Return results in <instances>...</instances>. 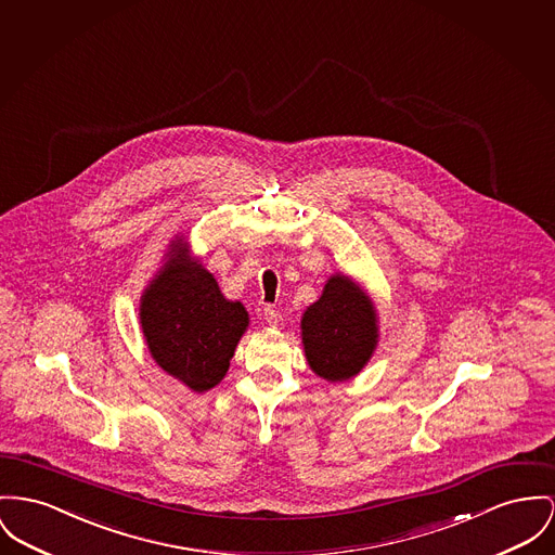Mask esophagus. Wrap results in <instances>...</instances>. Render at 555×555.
Listing matches in <instances>:
<instances>
[{
    "label": "esophagus",
    "mask_w": 555,
    "mask_h": 555,
    "mask_svg": "<svg viewBox=\"0 0 555 555\" xmlns=\"http://www.w3.org/2000/svg\"><path fill=\"white\" fill-rule=\"evenodd\" d=\"M262 320L271 326V328H278L284 320H282V313L278 311V309H273V307H264L262 309Z\"/></svg>",
    "instance_id": "34e87169"
}]
</instances>
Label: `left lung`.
Masks as SVG:
<instances>
[{"label":"left lung","mask_w":555,"mask_h":555,"mask_svg":"<svg viewBox=\"0 0 555 555\" xmlns=\"http://www.w3.org/2000/svg\"><path fill=\"white\" fill-rule=\"evenodd\" d=\"M309 369L328 383L349 380L366 366L378 345V313L369 293L349 275L333 273L322 296L300 320Z\"/></svg>","instance_id":"8db88e82"}]
</instances>
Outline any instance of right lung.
<instances>
[{
  "instance_id": "1",
  "label": "right lung",
  "mask_w": 555,
  "mask_h": 555,
  "mask_svg": "<svg viewBox=\"0 0 555 555\" xmlns=\"http://www.w3.org/2000/svg\"><path fill=\"white\" fill-rule=\"evenodd\" d=\"M141 331L155 364L195 393L224 378L250 318L240 300H229L215 275L177 237L149 282L139 307Z\"/></svg>"
}]
</instances>
